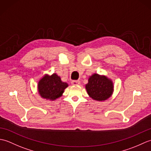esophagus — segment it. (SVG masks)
Segmentation results:
<instances>
[{
    "label": "esophagus",
    "instance_id": "34e87169",
    "mask_svg": "<svg viewBox=\"0 0 151 151\" xmlns=\"http://www.w3.org/2000/svg\"><path fill=\"white\" fill-rule=\"evenodd\" d=\"M71 84L73 86H77V85H79L80 84H81V82H80L79 81H73L71 82Z\"/></svg>",
    "mask_w": 151,
    "mask_h": 151
}]
</instances>
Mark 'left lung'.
I'll list each match as a JSON object with an SVG mask.
<instances>
[{"mask_svg": "<svg viewBox=\"0 0 151 151\" xmlns=\"http://www.w3.org/2000/svg\"><path fill=\"white\" fill-rule=\"evenodd\" d=\"M85 88L89 97L97 101H104L112 95L114 91V82L106 75L94 73L89 76Z\"/></svg>", "mask_w": 151, "mask_h": 151, "instance_id": "8db88e82", "label": "left lung"}]
</instances>
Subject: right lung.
<instances>
[{"label": "right lung", "mask_w": 151, "mask_h": 151, "mask_svg": "<svg viewBox=\"0 0 151 151\" xmlns=\"http://www.w3.org/2000/svg\"><path fill=\"white\" fill-rule=\"evenodd\" d=\"M67 82L62 81L56 73L45 74L37 82V91L40 97L46 100L54 101L62 96L64 90L68 87Z\"/></svg>", "instance_id": "add662e5"}]
</instances>
